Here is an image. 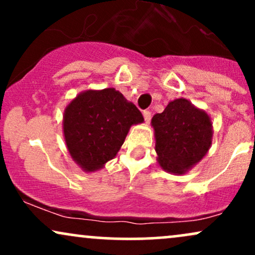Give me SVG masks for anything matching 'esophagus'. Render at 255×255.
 <instances>
[{"label": "esophagus", "instance_id": "1", "mask_svg": "<svg viewBox=\"0 0 255 255\" xmlns=\"http://www.w3.org/2000/svg\"><path fill=\"white\" fill-rule=\"evenodd\" d=\"M142 115H144V119H145L146 124H150V121H151V111L145 110Z\"/></svg>", "mask_w": 255, "mask_h": 255}]
</instances>
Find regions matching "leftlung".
<instances>
[{
  "mask_svg": "<svg viewBox=\"0 0 255 255\" xmlns=\"http://www.w3.org/2000/svg\"><path fill=\"white\" fill-rule=\"evenodd\" d=\"M151 125L156 139L157 162L166 172L186 174L211 147V118L186 98L169 102L162 114L152 118Z\"/></svg>",
  "mask_w": 255,
  "mask_h": 255,
  "instance_id": "8db88e82",
  "label": "left lung"
}]
</instances>
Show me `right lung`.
<instances>
[{
  "label": "right lung",
  "instance_id": "1",
  "mask_svg": "<svg viewBox=\"0 0 255 255\" xmlns=\"http://www.w3.org/2000/svg\"><path fill=\"white\" fill-rule=\"evenodd\" d=\"M144 122L141 113L113 87L86 90L63 113V136L72 159L86 172L115 158L130 127Z\"/></svg>",
  "mask_w": 255,
  "mask_h": 255
}]
</instances>
